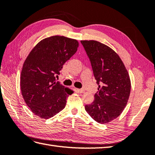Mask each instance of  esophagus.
Returning a JSON list of instances; mask_svg holds the SVG:
<instances>
[{
    "instance_id": "1",
    "label": "esophagus",
    "mask_w": 155,
    "mask_h": 155,
    "mask_svg": "<svg viewBox=\"0 0 155 155\" xmlns=\"http://www.w3.org/2000/svg\"><path fill=\"white\" fill-rule=\"evenodd\" d=\"M78 92L79 93H84L85 92V90H84V89H78Z\"/></svg>"
}]
</instances>
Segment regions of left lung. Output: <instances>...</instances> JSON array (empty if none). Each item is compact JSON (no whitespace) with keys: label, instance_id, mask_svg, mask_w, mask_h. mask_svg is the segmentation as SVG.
<instances>
[{"label":"left lung","instance_id":"left-lung-1","mask_svg":"<svg viewBox=\"0 0 155 155\" xmlns=\"http://www.w3.org/2000/svg\"><path fill=\"white\" fill-rule=\"evenodd\" d=\"M98 84L94 100L85 106L86 112L99 124H107L123 112L131 91L129 74L119 55L96 40H81Z\"/></svg>","mask_w":155,"mask_h":155}]
</instances>
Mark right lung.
Masks as SVG:
<instances>
[{"mask_svg": "<svg viewBox=\"0 0 155 155\" xmlns=\"http://www.w3.org/2000/svg\"><path fill=\"white\" fill-rule=\"evenodd\" d=\"M79 46L77 40L53 36L40 41L23 65L21 91L31 112L42 119L51 118L65 107L74 91L56 81L67 61Z\"/></svg>", "mask_w": 155, "mask_h": 155, "instance_id": "add662e5", "label": "right lung"}]
</instances>
